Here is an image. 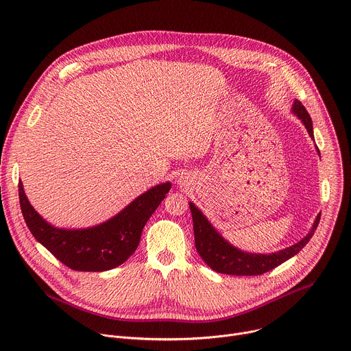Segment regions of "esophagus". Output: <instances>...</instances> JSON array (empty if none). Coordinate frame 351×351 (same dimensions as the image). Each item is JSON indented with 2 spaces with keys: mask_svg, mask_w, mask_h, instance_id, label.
<instances>
[{
  "mask_svg": "<svg viewBox=\"0 0 351 351\" xmlns=\"http://www.w3.org/2000/svg\"><path fill=\"white\" fill-rule=\"evenodd\" d=\"M178 184H180V186H183V184H184V180H183V179H182V178H179V179H178Z\"/></svg>",
  "mask_w": 351,
  "mask_h": 351,
  "instance_id": "obj_1",
  "label": "esophagus"
}]
</instances>
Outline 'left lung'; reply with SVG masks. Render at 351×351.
<instances>
[{
	"label": "left lung",
	"mask_w": 351,
	"mask_h": 351,
	"mask_svg": "<svg viewBox=\"0 0 351 351\" xmlns=\"http://www.w3.org/2000/svg\"><path fill=\"white\" fill-rule=\"evenodd\" d=\"M291 111L297 118L302 121L314 140V130H313V121L304 108V106L294 99ZM317 152L319 154V149L317 147ZM191 217H193V229H194V241L195 248L199 257L203 261L215 272L226 274V275H236V276H252V275H263L278 265L283 264L289 258L294 257L300 250H302L313 237L321 215H318L314 221V225L307 236L295 244L286 247L280 252L271 253V254H256V253H247L237 247L232 245L223 236L211 225V222L206 218V215L199 211L191 202L189 203Z\"/></svg>",
	"instance_id": "left-lung-1"
}]
</instances>
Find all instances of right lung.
Returning a JSON list of instances; mask_svg holds the SVG:
<instances>
[{"instance_id":"right-lung-1","label":"right lung","mask_w":351,"mask_h":351,"mask_svg":"<svg viewBox=\"0 0 351 351\" xmlns=\"http://www.w3.org/2000/svg\"><path fill=\"white\" fill-rule=\"evenodd\" d=\"M171 190V182L140 194L108 221L84 229H65L48 223L32 207L19 180V203L25 222L57 260L73 271L103 272L122 265L140 243L144 225Z\"/></svg>"}]
</instances>
